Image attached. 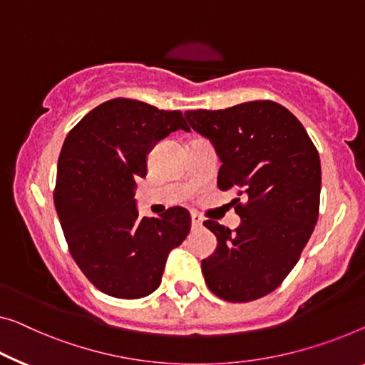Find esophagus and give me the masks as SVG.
Instances as JSON below:
<instances>
[{"instance_id": "esophagus-1", "label": "esophagus", "mask_w": 365, "mask_h": 365, "mask_svg": "<svg viewBox=\"0 0 365 365\" xmlns=\"http://www.w3.org/2000/svg\"><path fill=\"white\" fill-rule=\"evenodd\" d=\"M192 226L195 230H198V227L203 226V220H201L197 213H192Z\"/></svg>"}]
</instances>
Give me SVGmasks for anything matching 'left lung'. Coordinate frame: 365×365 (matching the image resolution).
Listing matches in <instances>:
<instances>
[{"label":"left lung","instance_id":"left-lung-1","mask_svg":"<svg viewBox=\"0 0 365 365\" xmlns=\"http://www.w3.org/2000/svg\"><path fill=\"white\" fill-rule=\"evenodd\" d=\"M185 116L213 143L221 159L217 188L236 190L232 203L241 216L235 231L203 222L217 239L213 255L201 262L205 282L222 300L254 302L285 280L312 236L319 215V154L303 124L270 100Z\"/></svg>","mask_w":365,"mask_h":365}]
</instances>
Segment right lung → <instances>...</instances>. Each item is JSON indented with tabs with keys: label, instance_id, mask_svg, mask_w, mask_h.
<instances>
[{
	"label": "right lung",
	"instance_id": "obj_1",
	"mask_svg": "<svg viewBox=\"0 0 365 365\" xmlns=\"http://www.w3.org/2000/svg\"><path fill=\"white\" fill-rule=\"evenodd\" d=\"M177 129H188L182 111L114 98L85 114L65 138L53 203L73 260L106 295H150L168 252L188 236L192 217L182 206L139 217L134 200L135 178L148 173V152Z\"/></svg>",
	"mask_w": 365,
	"mask_h": 365
}]
</instances>
